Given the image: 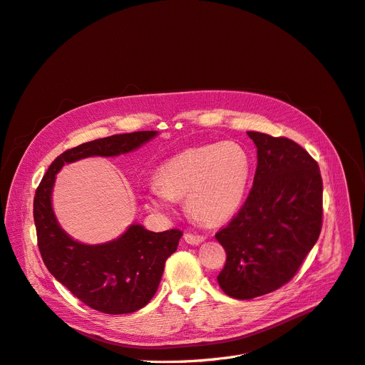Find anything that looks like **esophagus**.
Here are the masks:
<instances>
[{
  "instance_id": "obj_1",
  "label": "esophagus",
  "mask_w": 365,
  "mask_h": 365,
  "mask_svg": "<svg viewBox=\"0 0 365 365\" xmlns=\"http://www.w3.org/2000/svg\"><path fill=\"white\" fill-rule=\"evenodd\" d=\"M183 239L189 245H200L201 242H204V237L202 235H197V234H191V232H186L183 235Z\"/></svg>"
}]
</instances>
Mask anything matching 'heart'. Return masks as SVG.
I'll list each match as a JSON object with an SVG mask.
<instances>
[{"instance_id": "obj_1", "label": "heart", "mask_w": 365, "mask_h": 365, "mask_svg": "<svg viewBox=\"0 0 365 365\" xmlns=\"http://www.w3.org/2000/svg\"><path fill=\"white\" fill-rule=\"evenodd\" d=\"M250 168L247 152L232 141L189 148L160 165L145 200L152 209L168 210L173 200L186 197L197 220L219 224L240 207Z\"/></svg>"}]
</instances>
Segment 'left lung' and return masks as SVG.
Wrapping results in <instances>:
<instances>
[{
	"label": "left lung",
	"mask_w": 365,
	"mask_h": 365,
	"mask_svg": "<svg viewBox=\"0 0 365 365\" xmlns=\"http://www.w3.org/2000/svg\"><path fill=\"white\" fill-rule=\"evenodd\" d=\"M258 149L253 186L242 209L215 237L227 252L217 283L235 299L288 283L318 242L322 178L306 149L287 137L249 131Z\"/></svg>",
	"instance_id": "8db88e82"
}]
</instances>
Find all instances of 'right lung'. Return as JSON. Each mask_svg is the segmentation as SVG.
Masks as SVG:
<instances>
[{
	"instance_id": "1",
	"label": "right lung",
	"mask_w": 365,
	"mask_h": 365,
	"mask_svg": "<svg viewBox=\"0 0 365 365\" xmlns=\"http://www.w3.org/2000/svg\"><path fill=\"white\" fill-rule=\"evenodd\" d=\"M156 131L116 134L88 141L61 153L43 176L34 197L37 245L47 270L78 299L107 314L133 313L155 295L167 258L176 252L180 230L152 232L131 225L119 239L104 245L74 242L52 210L51 194L56 173L88 156H116L140 148Z\"/></svg>"
}]
</instances>
